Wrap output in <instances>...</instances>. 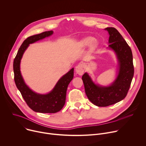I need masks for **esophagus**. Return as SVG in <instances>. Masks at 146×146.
Wrapping results in <instances>:
<instances>
[{
  "instance_id": "esophagus-1",
  "label": "esophagus",
  "mask_w": 146,
  "mask_h": 146,
  "mask_svg": "<svg viewBox=\"0 0 146 146\" xmlns=\"http://www.w3.org/2000/svg\"><path fill=\"white\" fill-rule=\"evenodd\" d=\"M75 70H76V73L78 74H79L80 76H81V75H82L83 73H84V70H85L84 65L82 64H79L78 65H77L76 66Z\"/></svg>"
}]
</instances>
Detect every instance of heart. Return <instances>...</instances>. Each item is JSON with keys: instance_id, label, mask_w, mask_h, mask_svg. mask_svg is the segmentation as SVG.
Here are the masks:
<instances>
[{"instance_id": "obj_1", "label": "heart", "mask_w": 146, "mask_h": 146, "mask_svg": "<svg viewBox=\"0 0 146 146\" xmlns=\"http://www.w3.org/2000/svg\"><path fill=\"white\" fill-rule=\"evenodd\" d=\"M95 39L92 37H87L82 40V44L84 46H90L94 41Z\"/></svg>"}]
</instances>
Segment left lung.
Masks as SVG:
<instances>
[{
  "label": "left lung",
  "instance_id": "8db88e82",
  "mask_svg": "<svg viewBox=\"0 0 146 146\" xmlns=\"http://www.w3.org/2000/svg\"><path fill=\"white\" fill-rule=\"evenodd\" d=\"M110 35L109 47L115 52L119 64L118 76L109 87L96 85L88 73L82 76L85 92L88 99L99 107L112 105L126 97L134 74L132 50L122 35L114 28L105 29Z\"/></svg>",
  "mask_w": 146,
  "mask_h": 146
}]
</instances>
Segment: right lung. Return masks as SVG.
<instances>
[{
  "label": "right lung",
  "mask_w": 146,
  "mask_h": 146,
  "mask_svg": "<svg viewBox=\"0 0 146 146\" xmlns=\"http://www.w3.org/2000/svg\"><path fill=\"white\" fill-rule=\"evenodd\" d=\"M53 31H46L31 36L25 39L19 47L13 62L14 81L28 106L34 111L41 113H55L65 105L68 85L74 76L72 68L58 81L54 89L48 94H38L32 91L26 84L20 72V62L23 54L30 44L52 35Z\"/></svg>",
  "instance_id": "add662e5"
}]
</instances>
